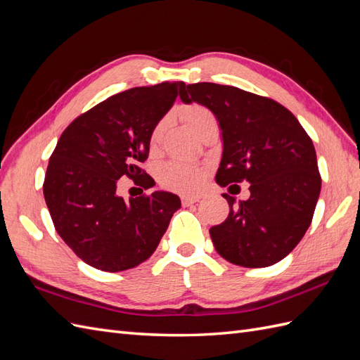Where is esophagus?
<instances>
[{
	"label": "esophagus",
	"mask_w": 360,
	"mask_h": 360,
	"mask_svg": "<svg viewBox=\"0 0 360 360\" xmlns=\"http://www.w3.org/2000/svg\"><path fill=\"white\" fill-rule=\"evenodd\" d=\"M181 200H182V205L188 207V205H193V204H196V202H199L200 196H182Z\"/></svg>",
	"instance_id": "34e87169"
}]
</instances>
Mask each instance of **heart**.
<instances>
[{"instance_id": "b5f03b06", "label": "heart", "mask_w": 360, "mask_h": 360, "mask_svg": "<svg viewBox=\"0 0 360 360\" xmlns=\"http://www.w3.org/2000/svg\"><path fill=\"white\" fill-rule=\"evenodd\" d=\"M181 118L198 136L205 131L207 127L217 124L213 110L204 105L191 103L179 109ZM164 123L160 122L153 127L150 134L152 146L158 144L162 136ZM207 179V169L191 162H167L164 164L158 172V182L161 187L178 191V193H195L200 190Z\"/></svg>"}]
</instances>
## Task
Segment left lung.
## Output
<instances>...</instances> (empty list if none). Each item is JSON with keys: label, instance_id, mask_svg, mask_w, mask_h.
I'll return each mask as SVG.
<instances>
[{"label": "left lung", "instance_id": "obj_1", "mask_svg": "<svg viewBox=\"0 0 360 360\" xmlns=\"http://www.w3.org/2000/svg\"><path fill=\"white\" fill-rule=\"evenodd\" d=\"M184 103L213 110L222 129L219 186L248 181L251 196L229 204L210 228L216 251L243 268H266L289 255L311 224L321 191L316 152L290 110L272 98L210 82L184 85Z\"/></svg>", "mask_w": 360, "mask_h": 360}]
</instances>
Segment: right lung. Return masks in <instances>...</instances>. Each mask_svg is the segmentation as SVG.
<instances>
[{
	"mask_svg": "<svg viewBox=\"0 0 360 360\" xmlns=\"http://www.w3.org/2000/svg\"><path fill=\"white\" fill-rule=\"evenodd\" d=\"M184 82L131 88L79 115L50 156L44 198L58 234L92 268L120 272L146 262L160 245L181 200L169 191L117 195L126 176L144 190L155 181L141 169L153 127Z\"/></svg>",
	"mask_w": 360,
	"mask_h": 360,
	"instance_id": "add662e5",
	"label": "right lung"
}]
</instances>
